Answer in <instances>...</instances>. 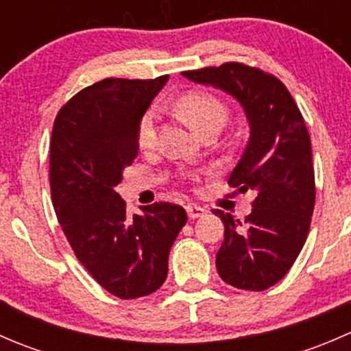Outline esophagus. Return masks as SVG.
I'll use <instances>...</instances> for the list:
<instances>
[{"label": "esophagus", "instance_id": "34e87169", "mask_svg": "<svg viewBox=\"0 0 351 351\" xmlns=\"http://www.w3.org/2000/svg\"><path fill=\"white\" fill-rule=\"evenodd\" d=\"M186 214H189L190 219H198V217H204L207 214V208L200 207V205H186Z\"/></svg>", "mask_w": 351, "mask_h": 351}]
</instances>
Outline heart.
I'll list each match as a JSON object with an SVG mask.
<instances>
[{
	"label": "heart",
	"mask_w": 351,
	"mask_h": 351,
	"mask_svg": "<svg viewBox=\"0 0 351 351\" xmlns=\"http://www.w3.org/2000/svg\"><path fill=\"white\" fill-rule=\"evenodd\" d=\"M182 115L192 123L195 129L205 130L214 123H224L228 115V107L221 98L207 91H189L182 95L176 101ZM159 112L156 107H149L143 113L137 125V146L144 151L153 149L158 141Z\"/></svg>",
	"instance_id": "heart-1"
}]
</instances>
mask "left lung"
<instances>
[{
	"label": "left lung",
	"mask_w": 351,
	"mask_h": 351,
	"mask_svg": "<svg viewBox=\"0 0 351 351\" xmlns=\"http://www.w3.org/2000/svg\"><path fill=\"white\" fill-rule=\"evenodd\" d=\"M183 76L228 91L246 112L250 141L228 183L256 198L243 222L214 210L226 228L215 267L236 289L267 290L285 277L309 234L316 183L304 117L285 84L260 67L224 62Z\"/></svg>",
	"instance_id": "left-lung-1"
}]
</instances>
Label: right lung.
<instances>
[{
  "instance_id": "right-lung-1",
  "label": "right lung",
  "mask_w": 351,
  "mask_h": 351,
  "mask_svg": "<svg viewBox=\"0 0 351 351\" xmlns=\"http://www.w3.org/2000/svg\"><path fill=\"white\" fill-rule=\"evenodd\" d=\"M168 77L98 81L62 105L52 127L49 182L58 221L80 263L120 299L162 285L169 250L189 219L169 202L130 217L115 192L137 156L141 117Z\"/></svg>"
}]
</instances>
